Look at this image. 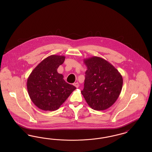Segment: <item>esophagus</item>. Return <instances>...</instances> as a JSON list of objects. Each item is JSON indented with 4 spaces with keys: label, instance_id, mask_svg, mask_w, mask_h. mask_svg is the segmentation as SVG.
Listing matches in <instances>:
<instances>
[{
    "label": "esophagus",
    "instance_id": "34e87169",
    "mask_svg": "<svg viewBox=\"0 0 152 152\" xmlns=\"http://www.w3.org/2000/svg\"><path fill=\"white\" fill-rule=\"evenodd\" d=\"M73 86H75L76 88H79V83H78L77 82L73 84Z\"/></svg>",
    "mask_w": 152,
    "mask_h": 152
}]
</instances>
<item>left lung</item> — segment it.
I'll return each instance as SVG.
<instances>
[{"mask_svg": "<svg viewBox=\"0 0 152 152\" xmlns=\"http://www.w3.org/2000/svg\"><path fill=\"white\" fill-rule=\"evenodd\" d=\"M84 63L87 70L81 94L91 108L96 110L109 108L121 92V75L113 65L100 57L85 58Z\"/></svg>", "mask_w": 152, "mask_h": 152, "instance_id": "obj_1", "label": "left lung"}]
</instances>
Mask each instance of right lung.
Returning <instances> with one entry per match:
<instances>
[{
  "label": "right lung",
  "instance_id": "1",
  "mask_svg": "<svg viewBox=\"0 0 152 152\" xmlns=\"http://www.w3.org/2000/svg\"><path fill=\"white\" fill-rule=\"evenodd\" d=\"M64 56L52 55L44 58L34 68L28 77L27 91L31 101L43 110L54 111L60 108L76 87L66 83L58 67L65 60Z\"/></svg>",
  "mask_w": 152,
  "mask_h": 152
}]
</instances>
